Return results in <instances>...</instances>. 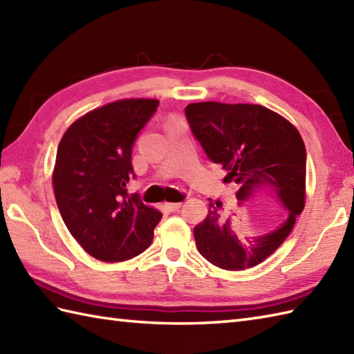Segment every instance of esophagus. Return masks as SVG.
Wrapping results in <instances>:
<instances>
[{
	"instance_id": "1",
	"label": "esophagus",
	"mask_w": 354,
	"mask_h": 354,
	"mask_svg": "<svg viewBox=\"0 0 354 354\" xmlns=\"http://www.w3.org/2000/svg\"><path fill=\"white\" fill-rule=\"evenodd\" d=\"M165 208H167L169 212H178V209L181 208V202H167Z\"/></svg>"
}]
</instances>
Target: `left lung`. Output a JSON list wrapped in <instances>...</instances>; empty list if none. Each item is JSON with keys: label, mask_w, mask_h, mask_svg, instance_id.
Returning a JSON list of instances; mask_svg holds the SVG:
<instances>
[{"label": "left lung", "mask_w": 354, "mask_h": 354, "mask_svg": "<svg viewBox=\"0 0 354 354\" xmlns=\"http://www.w3.org/2000/svg\"><path fill=\"white\" fill-rule=\"evenodd\" d=\"M185 117L207 156L236 183L242 208L260 192L277 199L286 219L268 234L242 239L232 214L221 201L209 199L204 221L194 227L196 248L204 259L227 270L257 266L277 251L301 214L306 198V147L288 120L260 104L190 103ZM236 216V214H234Z\"/></svg>", "instance_id": "obj_1"}]
</instances>
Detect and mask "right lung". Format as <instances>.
<instances>
[{
	"label": "right lung",
	"mask_w": 354,
	"mask_h": 354,
	"mask_svg": "<svg viewBox=\"0 0 354 354\" xmlns=\"http://www.w3.org/2000/svg\"><path fill=\"white\" fill-rule=\"evenodd\" d=\"M160 102L108 103L74 122L59 142L53 187L71 236L102 261H124L152 243L162 214L129 196L132 149Z\"/></svg>",
	"instance_id": "obj_1"
}]
</instances>
